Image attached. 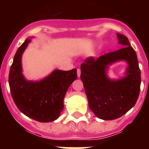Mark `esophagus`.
Instances as JSON below:
<instances>
[{"instance_id":"obj_1","label":"esophagus","mask_w":149,"mask_h":149,"mask_svg":"<svg viewBox=\"0 0 149 149\" xmlns=\"http://www.w3.org/2000/svg\"><path fill=\"white\" fill-rule=\"evenodd\" d=\"M77 76H78V77H80V76H81V69L80 68L77 69Z\"/></svg>"}]
</instances>
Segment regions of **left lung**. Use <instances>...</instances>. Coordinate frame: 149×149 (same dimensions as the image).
<instances>
[{
    "instance_id": "left-lung-1",
    "label": "left lung",
    "mask_w": 149,
    "mask_h": 149,
    "mask_svg": "<svg viewBox=\"0 0 149 149\" xmlns=\"http://www.w3.org/2000/svg\"><path fill=\"white\" fill-rule=\"evenodd\" d=\"M117 36L118 42L125 47L97 59L88 58L81 65V79L90 109L104 120L117 119L128 112L137 102L141 87V70L136 52L127 37L118 33ZM120 60L127 61V75L119 80H111L106 73L108 65Z\"/></svg>"
}]
</instances>
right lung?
<instances>
[{"mask_svg":"<svg viewBox=\"0 0 149 149\" xmlns=\"http://www.w3.org/2000/svg\"><path fill=\"white\" fill-rule=\"evenodd\" d=\"M30 42L29 39L25 40L15 54L8 76L10 94L22 113L37 121L49 123L59 118L66 91L77 79V70H55L40 81H26L22 74V55Z\"/></svg>","mask_w":149,"mask_h":149,"instance_id":"1","label":"right lung"}]
</instances>
